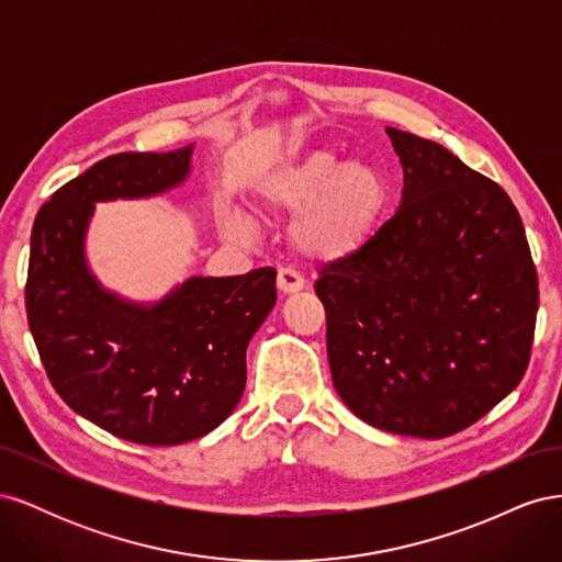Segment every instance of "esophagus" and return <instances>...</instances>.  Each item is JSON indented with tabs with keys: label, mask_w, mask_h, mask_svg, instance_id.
<instances>
[{
	"label": "esophagus",
	"mask_w": 562,
	"mask_h": 562,
	"mask_svg": "<svg viewBox=\"0 0 562 562\" xmlns=\"http://www.w3.org/2000/svg\"><path fill=\"white\" fill-rule=\"evenodd\" d=\"M277 285H279V291L281 293H297V291H302L304 288V279H302V274L300 271H295V269H291V267H281L279 269V277H277Z\"/></svg>",
	"instance_id": "34e87169"
}]
</instances>
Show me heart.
<instances>
[{
	"label": "heart",
	"instance_id": "heart-1",
	"mask_svg": "<svg viewBox=\"0 0 562 562\" xmlns=\"http://www.w3.org/2000/svg\"><path fill=\"white\" fill-rule=\"evenodd\" d=\"M391 184L375 166L342 164L328 151L279 166L258 187L255 211L295 215L291 239L300 255L337 262L359 250L389 206ZM225 232L241 236L239 217L225 220Z\"/></svg>",
	"mask_w": 562,
	"mask_h": 562
}]
</instances>
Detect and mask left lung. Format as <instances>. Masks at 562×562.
Masks as SVG:
<instances>
[{"label": "left lung", "instance_id": "left-lung-1", "mask_svg": "<svg viewBox=\"0 0 562 562\" xmlns=\"http://www.w3.org/2000/svg\"><path fill=\"white\" fill-rule=\"evenodd\" d=\"M403 164L398 211L323 265L333 384L382 431L446 438L520 384L539 281L522 220L502 187L434 140L386 128Z\"/></svg>", "mask_w": 562, "mask_h": 562}]
</instances>
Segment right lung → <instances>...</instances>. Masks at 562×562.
<instances>
[{"label":"right lung","instance_id":"1","mask_svg":"<svg viewBox=\"0 0 562 562\" xmlns=\"http://www.w3.org/2000/svg\"><path fill=\"white\" fill-rule=\"evenodd\" d=\"M192 147L122 151L54 192L30 236L25 310L40 359L75 413L131 443L180 446L223 424L246 386V347L277 302V269L192 277L140 307L103 291L83 260L95 201L159 194Z\"/></svg>","mask_w":562,"mask_h":562}]
</instances>
